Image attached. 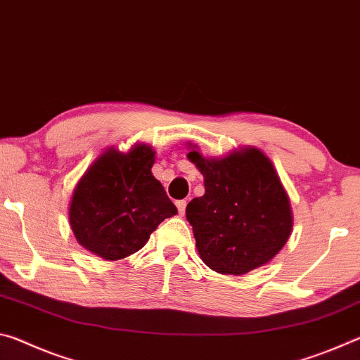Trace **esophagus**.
Returning <instances> with one entry per match:
<instances>
[{
    "mask_svg": "<svg viewBox=\"0 0 360 360\" xmlns=\"http://www.w3.org/2000/svg\"><path fill=\"white\" fill-rule=\"evenodd\" d=\"M186 205H187L186 200H178V202H176V206H178V211H179V214H181V216L184 214V211H186Z\"/></svg>",
    "mask_w": 360,
    "mask_h": 360,
    "instance_id": "obj_1",
    "label": "esophagus"
}]
</instances>
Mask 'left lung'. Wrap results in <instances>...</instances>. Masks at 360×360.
Wrapping results in <instances>:
<instances>
[{
	"label": "left lung",
	"mask_w": 360,
	"mask_h": 360,
	"mask_svg": "<svg viewBox=\"0 0 360 360\" xmlns=\"http://www.w3.org/2000/svg\"><path fill=\"white\" fill-rule=\"evenodd\" d=\"M187 158L205 178V195L186 208L202 260L235 276L268 264L294 225L289 197L270 158L255 148L205 158L197 146Z\"/></svg>",
	"instance_id": "1"
}]
</instances>
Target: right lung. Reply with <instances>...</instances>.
I'll return each instance as SVG.
<instances>
[{"instance_id": "add662e5", "label": "right lung", "mask_w": 360, "mask_h": 360, "mask_svg": "<svg viewBox=\"0 0 360 360\" xmlns=\"http://www.w3.org/2000/svg\"><path fill=\"white\" fill-rule=\"evenodd\" d=\"M155 152L136 144L124 154L108 149L75 187L70 225L79 245L105 260L139 251L158 224L178 214L165 188L152 176Z\"/></svg>"}]
</instances>
